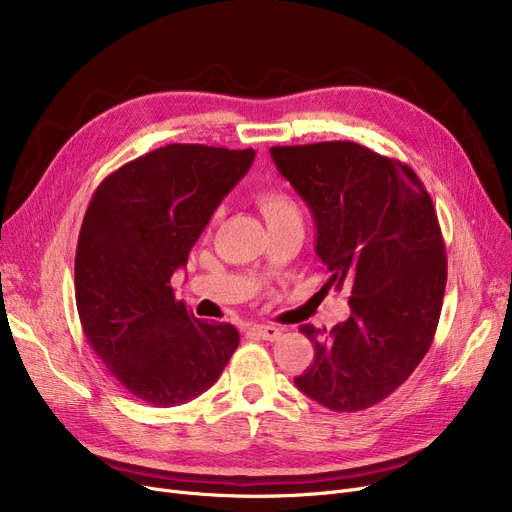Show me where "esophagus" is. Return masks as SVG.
Returning a JSON list of instances; mask_svg holds the SVG:
<instances>
[{"label":"esophagus","mask_w":512,"mask_h":512,"mask_svg":"<svg viewBox=\"0 0 512 512\" xmlns=\"http://www.w3.org/2000/svg\"><path fill=\"white\" fill-rule=\"evenodd\" d=\"M251 334L259 336L261 340L274 342V340H278V338L282 336V330L276 328V326H253V328H251Z\"/></svg>","instance_id":"1"}]
</instances>
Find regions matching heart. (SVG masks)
Returning <instances> with one entry per match:
<instances>
[{
	"label": "heart",
	"instance_id": "b5f03b06",
	"mask_svg": "<svg viewBox=\"0 0 512 512\" xmlns=\"http://www.w3.org/2000/svg\"><path fill=\"white\" fill-rule=\"evenodd\" d=\"M257 205L263 213L267 226H274L288 220H301L299 203L294 201L282 188H265L257 195Z\"/></svg>",
	"mask_w": 512,
	"mask_h": 512
}]
</instances>
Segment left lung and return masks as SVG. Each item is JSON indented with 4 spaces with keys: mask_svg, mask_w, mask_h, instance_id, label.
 Instances as JSON below:
<instances>
[{
    "mask_svg": "<svg viewBox=\"0 0 512 512\" xmlns=\"http://www.w3.org/2000/svg\"><path fill=\"white\" fill-rule=\"evenodd\" d=\"M309 205L324 288H346L351 317L330 332L311 324L313 363L297 388L338 413L390 396L432 346L446 288V253L432 197L396 159L351 141L270 149Z\"/></svg>",
    "mask_w": 512,
    "mask_h": 512,
    "instance_id": "left-lung-1",
    "label": "left lung"
}]
</instances>
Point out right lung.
Listing matches in <instances>:
<instances>
[{"mask_svg": "<svg viewBox=\"0 0 512 512\" xmlns=\"http://www.w3.org/2000/svg\"><path fill=\"white\" fill-rule=\"evenodd\" d=\"M255 151L166 145L99 186L78 234L74 290L80 326L116 382L151 407L209 390L238 346L230 324H205L170 280Z\"/></svg>", "mask_w": 512, "mask_h": 512, "instance_id": "add662e5", "label": "right lung"}]
</instances>
